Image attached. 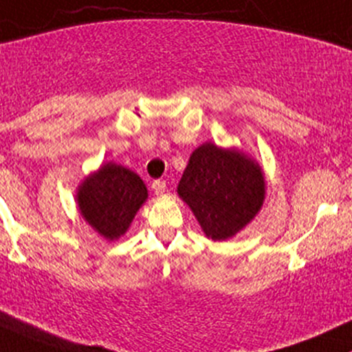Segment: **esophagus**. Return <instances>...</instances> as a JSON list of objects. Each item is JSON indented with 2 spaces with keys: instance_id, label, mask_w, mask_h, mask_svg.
<instances>
[{
  "instance_id": "1",
  "label": "esophagus",
  "mask_w": 352,
  "mask_h": 352,
  "mask_svg": "<svg viewBox=\"0 0 352 352\" xmlns=\"http://www.w3.org/2000/svg\"><path fill=\"white\" fill-rule=\"evenodd\" d=\"M152 188H153V192H155V194H164L165 188H167V184H165L164 180H153Z\"/></svg>"
}]
</instances>
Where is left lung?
Segmentation results:
<instances>
[{
  "mask_svg": "<svg viewBox=\"0 0 352 352\" xmlns=\"http://www.w3.org/2000/svg\"><path fill=\"white\" fill-rule=\"evenodd\" d=\"M264 194L258 165L210 142L192 153L179 184V195L212 241L232 237L245 227L261 208Z\"/></svg>",
  "mask_w": 352,
  "mask_h": 352,
  "instance_id": "1",
  "label": "left lung"
}]
</instances>
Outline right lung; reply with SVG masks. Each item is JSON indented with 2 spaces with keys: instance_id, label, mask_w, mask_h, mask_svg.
Returning <instances> with one entry per match:
<instances>
[{
  "instance_id": "add662e5",
  "label": "right lung",
  "mask_w": 352,
  "mask_h": 352,
  "mask_svg": "<svg viewBox=\"0 0 352 352\" xmlns=\"http://www.w3.org/2000/svg\"><path fill=\"white\" fill-rule=\"evenodd\" d=\"M145 199L144 180L132 170L115 164H105L88 177L78 192L82 215L108 241L126 232Z\"/></svg>"
}]
</instances>
